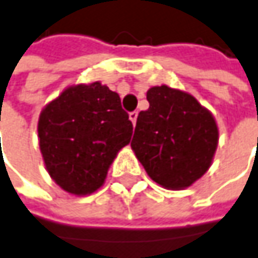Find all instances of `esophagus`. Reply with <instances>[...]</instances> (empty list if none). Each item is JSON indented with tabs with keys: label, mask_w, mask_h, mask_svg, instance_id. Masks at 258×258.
<instances>
[{
	"label": "esophagus",
	"mask_w": 258,
	"mask_h": 258,
	"mask_svg": "<svg viewBox=\"0 0 258 258\" xmlns=\"http://www.w3.org/2000/svg\"><path fill=\"white\" fill-rule=\"evenodd\" d=\"M128 118H130V121L136 125V121H137V112H130Z\"/></svg>",
	"instance_id": "34e87169"
}]
</instances>
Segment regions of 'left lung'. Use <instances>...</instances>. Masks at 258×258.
Listing matches in <instances>:
<instances>
[{"label":"left lung","instance_id":"left-lung-1","mask_svg":"<svg viewBox=\"0 0 258 258\" xmlns=\"http://www.w3.org/2000/svg\"><path fill=\"white\" fill-rule=\"evenodd\" d=\"M149 109L137 116L131 149L159 186L181 190L213 164L219 145L214 115L178 88L155 85L146 93Z\"/></svg>","mask_w":258,"mask_h":258}]
</instances>
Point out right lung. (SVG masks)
Wrapping results in <instances>:
<instances>
[{"instance_id": "1", "label": "right lung", "mask_w": 258, "mask_h": 258, "mask_svg": "<svg viewBox=\"0 0 258 258\" xmlns=\"http://www.w3.org/2000/svg\"><path fill=\"white\" fill-rule=\"evenodd\" d=\"M133 124L119 94L96 81L66 87L38 118L39 151L54 183L75 197L99 190Z\"/></svg>"}]
</instances>
